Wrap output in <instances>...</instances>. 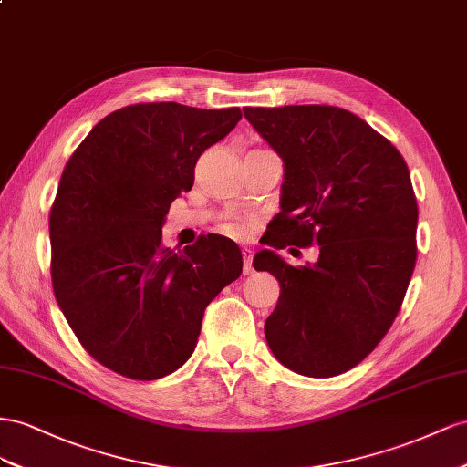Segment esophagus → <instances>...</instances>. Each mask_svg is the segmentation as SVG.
Wrapping results in <instances>:
<instances>
[{"label": "esophagus", "instance_id": "obj_1", "mask_svg": "<svg viewBox=\"0 0 467 467\" xmlns=\"http://www.w3.org/2000/svg\"><path fill=\"white\" fill-rule=\"evenodd\" d=\"M243 258H244L243 272H244V275H250L252 272H254V268H252V250L250 248H243Z\"/></svg>", "mask_w": 467, "mask_h": 467}]
</instances>
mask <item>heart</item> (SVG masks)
Here are the masks:
<instances>
[{"label":"heart","mask_w":467,"mask_h":467,"mask_svg":"<svg viewBox=\"0 0 467 467\" xmlns=\"http://www.w3.org/2000/svg\"><path fill=\"white\" fill-rule=\"evenodd\" d=\"M226 231H229L231 234H241L243 226L241 224H229V226H226Z\"/></svg>","instance_id":"obj_1"}]
</instances>
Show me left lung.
<instances>
[{"label": "left lung", "instance_id": "1", "mask_svg": "<svg viewBox=\"0 0 467 467\" xmlns=\"http://www.w3.org/2000/svg\"><path fill=\"white\" fill-rule=\"evenodd\" d=\"M284 160L279 213L265 244L318 246L315 264H287L264 248L254 268L277 277L265 318L272 354L291 371L332 378L388 335L417 262V199L395 146L332 105L244 108Z\"/></svg>", "mask_w": 467, "mask_h": 467}]
</instances>
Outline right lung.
Returning <instances> with one entry per match:
<instances>
[{
	"label": "right lung",
	"mask_w": 467,
	"mask_h": 467,
	"mask_svg": "<svg viewBox=\"0 0 467 467\" xmlns=\"http://www.w3.org/2000/svg\"><path fill=\"white\" fill-rule=\"evenodd\" d=\"M241 117L238 108L129 105L103 117L62 171L48 221L52 287L88 354L117 374L152 381L182 368L205 307L243 274L231 238L162 246L197 158Z\"/></svg>",
	"instance_id": "add662e5"
}]
</instances>
